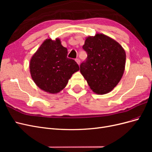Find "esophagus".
<instances>
[{
  "label": "esophagus",
  "instance_id": "1",
  "mask_svg": "<svg viewBox=\"0 0 152 152\" xmlns=\"http://www.w3.org/2000/svg\"><path fill=\"white\" fill-rule=\"evenodd\" d=\"M75 61H76V62L77 63V64H78V65H80V59H79V58H76V59H75Z\"/></svg>",
  "mask_w": 152,
  "mask_h": 152
}]
</instances>
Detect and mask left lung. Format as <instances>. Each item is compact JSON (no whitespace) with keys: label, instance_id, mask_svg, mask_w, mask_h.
Listing matches in <instances>:
<instances>
[{"label":"left lung","instance_id":"1","mask_svg":"<svg viewBox=\"0 0 152 152\" xmlns=\"http://www.w3.org/2000/svg\"><path fill=\"white\" fill-rule=\"evenodd\" d=\"M87 53L80 71L90 88L98 94L111 91L121 80L125 69V50L115 40L103 34L89 37L82 47Z\"/></svg>","mask_w":152,"mask_h":152}]
</instances>
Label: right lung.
<instances>
[{"instance_id": "obj_1", "label": "right lung", "mask_w": 152, "mask_h": 152, "mask_svg": "<svg viewBox=\"0 0 152 152\" xmlns=\"http://www.w3.org/2000/svg\"><path fill=\"white\" fill-rule=\"evenodd\" d=\"M68 50L59 39L45 40L32 56L30 70L40 89L55 94L65 88L73 73L79 70L75 60L67 58Z\"/></svg>"}]
</instances>
